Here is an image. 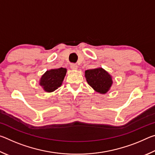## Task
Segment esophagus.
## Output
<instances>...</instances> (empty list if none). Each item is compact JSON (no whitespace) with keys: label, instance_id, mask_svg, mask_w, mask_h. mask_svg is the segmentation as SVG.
Listing matches in <instances>:
<instances>
[{"label":"esophagus","instance_id":"esophagus-1","mask_svg":"<svg viewBox=\"0 0 155 155\" xmlns=\"http://www.w3.org/2000/svg\"><path fill=\"white\" fill-rule=\"evenodd\" d=\"M70 68H71V69L73 70H76L78 69V65L77 64H71V65H70Z\"/></svg>","mask_w":155,"mask_h":155}]
</instances>
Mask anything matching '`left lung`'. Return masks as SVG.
<instances>
[{
  "instance_id": "obj_1",
  "label": "left lung",
  "mask_w": 155,
  "mask_h": 155,
  "mask_svg": "<svg viewBox=\"0 0 155 155\" xmlns=\"http://www.w3.org/2000/svg\"><path fill=\"white\" fill-rule=\"evenodd\" d=\"M85 77L89 85L101 94L107 93L113 84L111 75L103 68L85 70Z\"/></svg>"
}]
</instances>
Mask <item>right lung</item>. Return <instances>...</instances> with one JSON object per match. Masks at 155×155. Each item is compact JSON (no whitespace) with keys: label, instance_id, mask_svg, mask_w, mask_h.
I'll list each match as a JSON object with an SVG mask.
<instances>
[{"label":"right lung","instance_id":"obj_1","mask_svg":"<svg viewBox=\"0 0 155 155\" xmlns=\"http://www.w3.org/2000/svg\"><path fill=\"white\" fill-rule=\"evenodd\" d=\"M67 69L64 68L47 70L41 76L39 84L46 92H52L61 87Z\"/></svg>","mask_w":155,"mask_h":155}]
</instances>
